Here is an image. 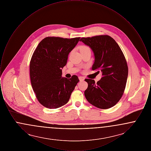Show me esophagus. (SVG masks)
<instances>
[{"label":"esophagus","instance_id":"obj_1","mask_svg":"<svg viewBox=\"0 0 151 151\" xmlns=\"http://www.w3.org/2000/svg\"><path fill=\"white\" fill-rule=\"evenodd\" d=\"M79 80H80V81H82L84 80V77H83V76H79Z\"/></svg>","mask_w":151,"mask_h":151}]
</instances>
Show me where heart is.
<instances>
[{
	"label": "heart",
	"instance_id": "heart-1",
	"mask_svg": "<svg viewBox=\"0 0 151 151\" xmlns=\"http://www.w3.org/2000/svg\"><path fill=\"white\" fill-rule=\"evenodd\" d=\"M89 49V47L86 46H82L80 47V50H87Z\"/></svg>",
	"mask_w": 151,
	"mask_h": 151
}]
</instances>
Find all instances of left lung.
I'll return each instance as SVG.
<instances>
[{
	"label": "left lung",
	"mask_w": 151,
	"mask_h": 151,
	"mask_svg": "<svg viewBox=\"0 0 151 151\" xmlns=\"http://www.w3.org/2000/svg\"><path fill=\"white\" fill-rule=\"evenodd\" d=\"M80 41L91 49L94 56L92 70H100L102 75L97 83L85 79L88 84L84 92L86 100L102 109L114 106L122 97L128 76L127 62L120 47L107 35L83 37Z\"/></svg>",
	"instance_id": "8db88e82"
}]
</instances>
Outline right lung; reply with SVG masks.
<instances>
[{"label":"right lung","mask_w":151,"mask_h":151,"mask_svg":"<svg viewBox=\"0 0 151 151\" xmlns=\"http://www.w3.org/2000/svg\"><path fill=\"white\" fill-rule=\"evenodd\" d=\"M80 37H46L38 45L30 62V77L36 97L43 106L57 109L66 104L79 81L76 75L62 76L69 53Z\"/></svg>","instance_id":"add662e5"}]
</instances>
